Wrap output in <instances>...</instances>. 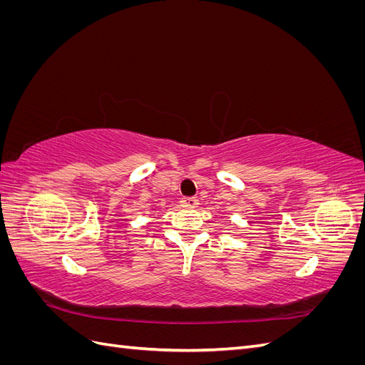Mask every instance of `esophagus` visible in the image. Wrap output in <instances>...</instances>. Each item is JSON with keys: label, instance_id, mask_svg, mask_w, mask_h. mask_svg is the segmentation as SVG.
I'll return each instance as SVG.
<instances>
[{"label": "esophagus", "instance_id": "obj_1", "mask_svg": "<svg viewBox=\"0 0 365 365\" xmlns=\"http://www.w3.org/2000/svg\"><path fill=\"white\" fill-rule=\"evenodd\" d=\"M181 204H182V207H187V208H195V207H197V204H200V201H197V197L185 196L181 200Z\"/></svg>", "mask_w": 365, "mask_h": 365}]
</instances>
